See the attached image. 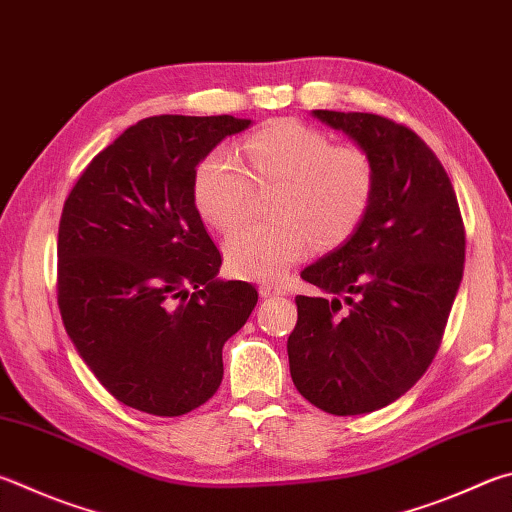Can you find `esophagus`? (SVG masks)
I'll return each instance as SVG.
<instances>
[{
	"mask_svg": "<svg viewBox=\"0 0 512 512\" xmlns=\"http://www.w3.org/2000/svg\"><path fill=\"white\" fill-rule=\"evenodd\" d=\"M259 293L264 297H275V295H286V288L280 284H273V282H264L259 284Z\"/></svg>",
	"mask_w": 512,
	"mask_h": 512,
	"instance_id": "obj_1",
	"label": "esophagus"
}]
</instances>
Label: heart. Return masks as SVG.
Listing matches in <instances>:
<instances>
[{
  "mask_svg": "<svg viewBox=\"0 0 512 512\" xmlns=\"http://www.w3.org/2000/svg\"><path fill=\"white\" fill-rule=\"evenodd\" d=\"M246 165L228 147H217L194 174V206L217 230H232L246 217L255 182L280 183L271 221L232 232L224 255L241 280H280L302 259L340 246L360 228L376 192V165L358 143H333L322 129L295 118L273 120L239 143Z\"/></svg>",
  "mask_w": 512,
  "mask_h": 512,
  "instance_id": "obj_1",
  "label": "heart"
}]
</instances>
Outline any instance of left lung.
<instances>
[{
    "label": "left lung",
    "mask_w": 512,
    "mask_h": 512,
    "mask_svg": "<svg viewBox=\"0 0 512 512\" xmlns=\"http://www.w3.org/2000/svg\"><path fill=\"white\" fill-rule=\"evenodd\" d=\"M313 116L371 154L376 192L360 228L302 271L333 297H295L288 365L306 401L356 416L394 403L432 365L463 277L466 230L448 172L410 127L362 111Z\"/></svg>",
    "instance_id": "1"
}]
</instances>
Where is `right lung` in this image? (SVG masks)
I'll return each mask as SVG.
<instances>
[{
  "instance_id": "1",
  "label": "right lung",
  "mask_w": 512,
  "mask_h": 512,
  "mask_svg": "<svg viewBox=\"0 0 512 512\" xmlns=\"http://www.w3.org/2000/svg\"><path fill=\"white\" fill-rule=\"evenodd\" d=\"M248 125L235 116L138 120L64 201V329L102 387L138 412L181 416L212 398L221 349L257 304L253 284L217 280L221 253L192 194L197 165Z\"/></svg>"
}]
</instances>
